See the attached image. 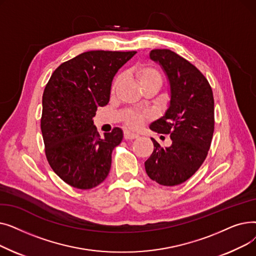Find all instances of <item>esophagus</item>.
Listing matches in <instances>:
<instances>
[{
  "instance_id": "1",
  "label": "esophagus",
  "mask_w": 256,
  "mask_h": 256,
  "mask_svg": "<svg viewBox=\"0 0 256 256\" xmlns=\"http://www.w3.org/2000/svg\"><path fill=\"white\" fill-rule=\"evenodd\" d=\"M124 137L126 140H132V139H136L139 137L138 134H135V132H132L130 130H124Z\"/></svg>"
}]
</instances>
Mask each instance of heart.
<instances>
[{"mask_svg": "<svg viewBox=\"0 0 256 256\" xmlns=\"http://www.w3.org/2000/svg\"><path fill=\"white\" fill-rule=\"evenodd\" d=\"M134 74L139 80L140 85L142 88H145L147 86L156 85L158 87L162 86L163 84V76L160 72L158 68H156L152 65L148 64H141L136 66L134 68ZM122 78L121 76H116V78L113 80L112 86H111V93L114 94L120 85ZM150 118V115L147 113L142 112H136V111H128L124 115V124L130 128H139L145 121Z\"/></svg>", "mask_w": 256, "mask_h": 256, "instance_id": "heart-1", "label": "heart"}]
</instances>
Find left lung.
Here are the masks:
<instances>
[{
	"instance_id": "obj_1",
	"label": "left lung",
	"mask_w": 256,
	"mask_h": 256,
	"mask_svg": "<svg viewBox=\"0 0 256 256\" xmlns=\"http://www.w3.org/2000/svg\"><path fill=\"white\" fill-rule=\"evenodd\" d=\"M150 57L162 66L170 85V104L165 115L150 130L169 135L166 148L152 138L154 150L144 163L147 176L162 186L189 180L204 162L214 128V96L206 76L184 58L170 50H152Z\"/></svg>"
}]
</instances>
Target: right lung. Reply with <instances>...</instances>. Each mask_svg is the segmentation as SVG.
Masks as SVG:
<instances>
[{
  "label": "right lung",
  "mask_w": 256,
  "mask_h": 256,
  "mask_svg": "<svg viewBox=\"0 0 256 256\" xmlns=\"http://www.w3.org/2000/svg\"><path fill=\"white\" fill-rule=\"evenodd\" d=\"M137 52L90 50L62 63L42 96V132L52 169L66 184L88 190L110 172L112 152L124 132L114 128L100 138L92 118L110 100L118 70Z\"/></svg>",
  "instance_id": "1"
}]
</instances>
